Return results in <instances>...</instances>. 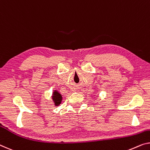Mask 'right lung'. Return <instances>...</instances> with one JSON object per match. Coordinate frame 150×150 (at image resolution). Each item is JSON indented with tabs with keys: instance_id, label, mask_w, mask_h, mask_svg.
Returning <instances> with one entry per match:
<instances>
[{
	"instance_id": "1",
	"label": "right lung",
	"mask_w": 150,
	"mask_h": 150,
	"mask_svg": "<svg viewBox=\"0 0 150 150\" xmlns=\"http://www.w3.org/2000/svg\"><path fill=\"white\" fill-rule=\"evenodd\" d=\"M53 100L56 106H58L61 104L62 100V96L60 93L57 91H54L53 93Z\"/></svg>"
}]
</instances>
